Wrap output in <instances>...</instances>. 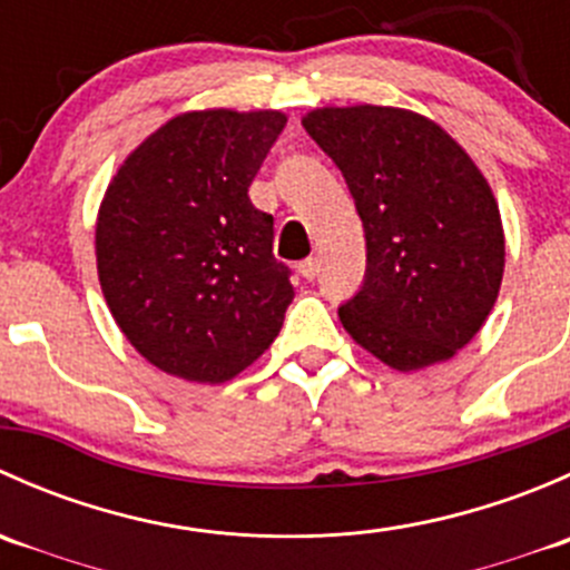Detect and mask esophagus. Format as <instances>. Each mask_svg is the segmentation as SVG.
Wrapping results in <instances>:
<instances>
[{"label": "esophagus", "instance_id": "esophagus-1", "mask_svg": "<svg viewBox=\"0 0 570 570\" xmlns=\"http://www.w3.org/2000/svg\"><path fill=\"white\" fill-rule=\"evenodd\" d=\"M297 273H301L303 278H306V281H314V278H317V273H320L317 258H303V262L297 264Z\"/></svg>", "mask_w": 570, "mask_h": 570}]
</instances>
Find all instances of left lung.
I'll return each instance as SVG.
<instances>
[{"instance_id":"obj_1","label":"left lung","mask_w":570,"mask_h":570,"mask_svg":"<svg viewBox=\"0 0 570 570\" xmlns=\"http://www.w3.org/2000/svg\"><path fill=\"white\" fill-rule=\"evenodd\" d=\"M303 126L342 170L364 223L366 275L338 308L344 331L400 372L452 358L502 286L504 232L485 176L411 109L322 107Z\"/></svg>"}]
</instances>
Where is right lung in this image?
Here are the masks:
<instances>
[{
    "label": "right lung",
    "instance_id": "right-lung-1",
    "mask_svg": "<svg viewBox=\"0 0 570 570\" xmlns=\"http://www.w3.org/2000/svg\"><path fill=\"white\" fill-rule=\"evenodd\" d=\"M286 126L275 109L184 112L109 181L96 220L105 301L168 375L226 383L273 344L295 289L248 187Z\"/></svg>",
    "mask_w": 570,
    "mask_h": 570
}]
</instances>
